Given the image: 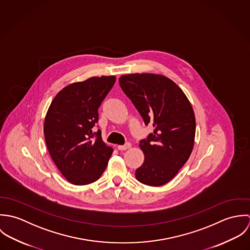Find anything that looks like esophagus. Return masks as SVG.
<instances>
[{
  "instance_id": "esophagus-1",
  "label": "esophagus",
  "mask_w": 250,
  "mask_h": 250,
  "mask_svg": "<svg viewBox=\"0 0 250 250\" xmlns=\"http://www.w3.org/2000/svg\"><path fill=\"white\" fill-rule=\"evenodd\" d=\"M131 147H132V144L130 143H127L126 144H124V145H118L117 146L118 150H120V151H124V150H127V149H130Z\"/></svg>"
}]
</instances>
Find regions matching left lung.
<instances>
[{
  "mask_svg": "<svg viewBox=\"0 0 250 250\" xmlns=\"http://www.w3.org/2000/svg\"><path fill=\"white\" fill-rule=\"evenodd\" d=\"M119 84L145 125L154 127L153 134L139 144L144 162L136 170V178L148 186H163L176 176L193 149V108L178 85L161 74L122 75Z\"/></svg>",
  "mask_w": 250,
  "mask_h": 250,
  "instance_id": "1",
  "label": "left lung"
}]
</instances>
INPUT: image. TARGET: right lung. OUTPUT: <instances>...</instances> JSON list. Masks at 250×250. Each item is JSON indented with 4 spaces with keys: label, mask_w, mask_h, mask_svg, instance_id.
Listing matches in <instances>:
<instances>
[{
    "label": "right lung",
    "mask_w": 250,
    "mask_h": 250,
    "mask_svg": "<svg viewBox=\"0 0 250 250\" xmlns=\"http://www.w3.org/2000/svg\"><path fill=\"white\" fill-rule=\"evenodd\" d=\"M115 76L91 77L62 88L44 120V137L52 160L69 183L87 185L100 178L113 149L101 131L92 132L98 108L115 83Z\"/></svg>",
    "instance_id": "add662e5"
}]
</instances>
